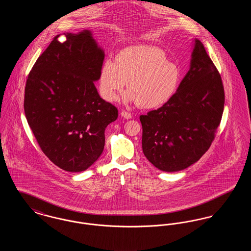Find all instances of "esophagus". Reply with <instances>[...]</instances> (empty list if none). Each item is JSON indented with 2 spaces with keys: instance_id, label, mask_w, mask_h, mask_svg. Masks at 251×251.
<instances>
[{
  "instance_id": "1",
  "label": "esophagus",
  "mask_w": 251,
  "mask_h": 251,
  "mask_svg": "<svg viewBox=\"0 0 251 251\" xmlns=\"http://www.w3.org/2000/svg\"><path fill=\"white\" fill-rule=\"evenodd\" d=\"M121 116L124 118V119H126V120H130V119H131V113H129V112H127V111H122L121 113Z\"/></svg>"
}]
</instances>
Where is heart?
<instances>
[{
  "label": "heart",
  "instance_id": "b5f03b06",
  "mask_svg": "<svg viewBox=\"0 0 251 251\" xmlns=\"http://www.w3.org/2000/svg\"><path fill=\"white\" fill-rule=\"evenodd\" d=\"M179 80V69L167 61L164 50L151 46H132L121 50L116 61H104L100 85L103 99L115 101L128 82L125 100L152 109L169 100Z\"/></svg>",
  "mask_w": 251,
  "mask_h": 251
}]
</instances>
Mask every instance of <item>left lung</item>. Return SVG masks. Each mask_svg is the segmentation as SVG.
Masks as SVG:
<instances>
[{
	"instance_id": "8db88e82",
	"label": "left lung",
	"mask_w": 251,
	"mask_h": 251,
	"mask_svg": "<svg viewBox=\"0 0 251 251\" xmlns=\"http://www.w3.org/2000/svg\"><path fill=\"white\" fill-rule=\"evenodd\" d=\"M224 102L221 76L202 43L196 40L190 70L177 92L162 107L140 116L147 159L167 172L199 161L215 139Z\"/></svg>"
}]
</instances>
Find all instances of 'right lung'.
<instances>
[{
	"label": "right lung",
	"mask_w": 251,
	"mask_h": 251,
	"mask_svg": "<svg viewBox=\"0 0 251 251\" xmlns=\"http://www.w3.org/2000/svg\"><path fill=\"white\" fill-rule=\"evenodd\" d=\"M59 36L28 74L24 112L43 153L61 169L80 172L102 153L105 128L119 111L100 97L94 84L104 53L91 33H67L62 42Z\"/></svg>",
	"instance_id": "1"
}]
</instances>
